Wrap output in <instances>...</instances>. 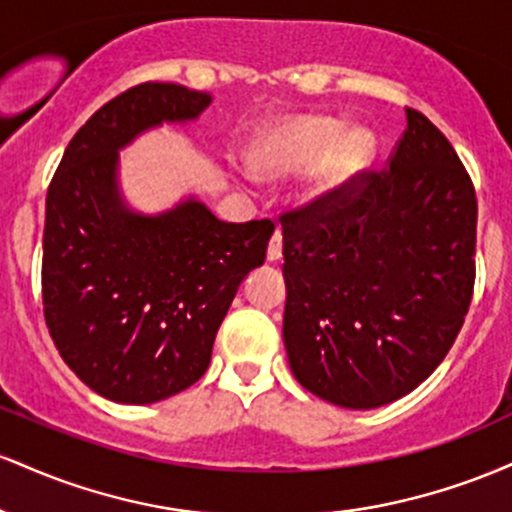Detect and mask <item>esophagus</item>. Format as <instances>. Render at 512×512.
<instances>
[{
    "mask_svg": "<svg viewBox=\"0 0 512 512\" xmlns=\"http://www.w3.org/2000/svg\"><path fill=\"white\" fill-rule=\"evenodd\" d=\"M281 248H284V240H281V231L276 228L272 240L267 245V260L269 262H279L281 260Z\"/></svg>",
    "mask_w": 512,
    "mask_h": 512,
    "instance_id": "1",
    "label": "esophagus"
}]
</instances>
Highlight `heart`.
<instances>
[{
    "label": "heart",
    "instance_id": "1",
    "mask_svg": "<svg viewBox=\"0 0 512 512\" xmlns=\"http://www.w3.org/2000/svg\"><path fill=\"white\" fill-rule=\"evenodd\" d=\"M375 156V134L349 127L327 115H286L260 132L248 151L252 173L281 178L311 166L303 175V199L327 204L339 197Z\"/></svg>",
    "mask_w": 512,
    "mask_h": 512
}]
</instances>
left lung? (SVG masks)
Masks as SVG:
<instances>
[{"mask_svg":"<svg viewBox=\"0 0 512 512\" xmlns=\"http://www.w3.org/2000/svg\"><path fill=\"white\" fill-rule=\"evenodd\" d=\"M284 226V346L305 390L378 409L440 366L474 291L477 195L443 132L407 108L390 170Z\"/></svg>","mask_w":512,"mask_h":512,"instance_id":"1","label":"left lung"}]
</instances>
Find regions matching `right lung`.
<instances>
[{"label": "right lung", "mask_w": 512, "mask_h": 512, "mask_svg": "<svg viewBox=\"0 0 512 512\" xmlns=\"http://www.w3.org/2000/svg\"><path fill=\"white\" fill-rule=\"evenodd\" d=\"M209 105L180 84L129 88L88 117L50 182L45 322L64 363L110 402L154 404L197 383L238 286L267 257L272 221H219L197 197L142 214L122 195L120 149Z\"/></svg>", "instance_id": "1"}]
</instances>
